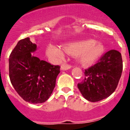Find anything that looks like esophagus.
Masks as SVG:
<instances>
[{"mask_svg":"<svg viewBox=\"0 0 130 130\" xmlns=\"http://www.w3.org/2000/svg\"><path fill=\"white\" fill-rule=\"evenodd\" d=\"M71 67H71V65H69V64H67V63H63L61 65V69L62 70V71H66V70H68V69H70Z\"/></svg>","mask_w":130,"mask_h":130,"instance_id":"esophagus-1","label":"esophagus"}]
</instances>
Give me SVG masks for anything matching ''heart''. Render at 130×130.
I'll use <instances>...</instances> for the list:
<instances>
[{
  "label": "heart",
  "instance_id": "1",
  "mask_svg": "<svg viewBox=\"0 0 130 130\" xmlns=\"http://www.w3.org/2000/svg\"><path fill=\"white\" fill-rule=\"evenodd\" d=\"M64 48L68 54L78 56L80 62L83 65H90L94 63L104 51L103 45L92 39L71 42L65 45ZM47 52L51 56L59 58L64 56L62 47L56 45H50Z\"/></svg>",
  "mask_w": 130,
  "mask_h": 130
}]
</instances>
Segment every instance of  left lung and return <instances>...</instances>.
Here are the masks:
<instances>
[{"instance_id": "left-lung-1", "label": "left lung", "mask_w": 130, "mask_h": 130, "mask_svg": "<svg viewBox=\"0 0 130 130\" xmlns=\"http://www.w3.org/2000/svg\"><path fill=\"white\" fill-rule=\"evenodd\" d=\"M121 54L116 50L105 53L98 63L85 70V77L77 87L82 95L91 102L110 96L117 88L122 72Z\"/></svg>"}]
</instances>
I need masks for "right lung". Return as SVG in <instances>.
<instances>
[{"instance_id":"right-lung-1","label":"right lung","mask_w":130,"mask_h":130,"mask_svg":"<svg viewBox=\"0 0 130 130\" xmlns=\"http://www.w3.org/2000/svg\"><path fill=\"white\" fill-rule=\"evenodd\" d=\"M36 45L29 38L20 40L11 53L9 76L17 92L24 101L32 104L42 103L51 95L60 66L51 65L31 53Z\"/></svg>"}]
</instances>
